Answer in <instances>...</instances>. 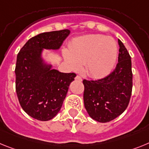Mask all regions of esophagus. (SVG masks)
<instances>
[{
  "mask_svg": "<svg viewBox=\"0 0 149 149\" xmlns=\"http://www.w3.org/2000/svg\"><path fill=\"white\" fill-rule=\"evenodd\" d=\"M75 79L76 80H78V81H79V82H81V81H82V79L81 76H76V78H75Z\"/></svg>",
  "mask_w": 149,
  "mask_h": 149,
  "instance_id": "obj_1",
  "label": "esophagus"
}]
</instances>
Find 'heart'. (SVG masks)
Here are the masks:
<instances>
[{
	"label": "heart",
	"instance_id": "heart-1",
	"mask_svg": "<svg viewBox=\"0 0 149 149\" xmlns=\"http://www.w3.org/2000/svg\"><path fill=\"white\" fill-rule=\"evenodd\" d=\"M64 50V59L71 70L79 71L85 64V72L92 78H102L110 73L118 55L116 42L102 34H87L75 40Z\"/></svg>",
	"mask_w": 149,
	"mask_h": 149
}]
</instances>
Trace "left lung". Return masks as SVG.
<instances>
[{"mask_svg": "<svg viewBox=\"0 0 149 149\" xmlns=\"http://www.w3.org/2000/svg\"><path fill=\"white\" fill-rule=\"evenodd\" d=\"M118 45L116 69L100 79L82 81L85 108L90 117L99 122H109L119 116L127 109L131 97V58L120 40Z\"/></svg>", "mask_w": 149, "mask_h": 149, "instance_id": "obj_1", "label": "left lung"}]
</instances>
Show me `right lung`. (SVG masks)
<instances>
[{
    "mask_svg": "<svg viewBox=\"0 0 149 149\" xmlns=\"http://www.w3.org/2000/svg\"><path fill=\"white\" fill-rule=\"evenodd\" d=\"M70 34L67 29L40 33L28 40L18 53L15 91L23 110L39 121L58 113L76 73H61L43 63L42 49H58Z\"/></svg>",
    "mask_w": 149,
    "mask_h": 149,
    "instance_id": "add662e5",
    "label": "right lung"
}]
</instances>
